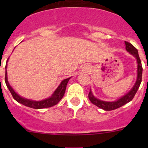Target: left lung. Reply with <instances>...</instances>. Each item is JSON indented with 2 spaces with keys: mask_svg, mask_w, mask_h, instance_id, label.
<instances>
[{
  "mask_svg": "<svg viewBox=\"0 0 148 148\" xmlns=\"http://www.w3.org/2000/svg\"><path fill=\"white\" fill-rule=\"evenodd\" d=\"M125 45H126V47H125L126 48V50L128 52H130L131 54L133 55L137 59V62H138V78H137L136 83H135L133 88L127 95H125V96L121 97L120 99H119L116 102H104V101L99 100V99H97V98H95L93 96L91 91H89V95H88L89 100L91 101V102L92 104L97 106L99 108L106 110V111L114 110L115 109H117L119 107H122V106L125 105V104L130 102V101H132L134 97H135L136 92H138V89H139V86H140V84H141L142 74H143V66H142L141 60H140V56H139L138 54V49L132 45V44L127 42V41H125Z\"/></svg>",
  "mask_w": 148,
  "mask_h": 148,
  "instance_id": "1",
  "label": "left lung"
}]
</instances>
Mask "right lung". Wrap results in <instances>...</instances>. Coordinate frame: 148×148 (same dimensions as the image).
Instances as JSON below:
<instances>
[{
	"instance_id": "1",
	"label": "right lung",
	"mask_w": 148,
	"mask_h": 148,
	"mask_svg": "<svg viewBox=\"0 0 148 148\" xmlns=\"http://www.w3.org/2000/svg\"><path fill=\"white\" fill-rule=\"evenodd\" d=\"M6 67H7V64H5V69H6ZM69 79L70 78H68V79H66L64 80H63L51 97L41 101H33V100H30V99H24V98L21 97L19 96L18 95H17V94L15 92V91L13 89V88L10 86L9 83H8V79H7L6 70H5V84H6V86L8 88V89H9L10 92L11 93L13 99H14L16 101H17L18 102L21 103V104H23V105L26 106V107H31V108H33V109L47 108V107H52V106H54L56 105V104H58V102L62 99L64 95L67 83H68Z\"/></svg>"
}]
</instances>
